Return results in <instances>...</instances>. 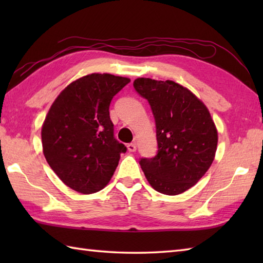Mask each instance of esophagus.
<instances>
[{
  "instance_id": "34e87169",
  "label": "esophagus",
  "mask_w": 263,
  "mask_h": 263,
  "mask_svg": "<svg viewBox=\"0 0 263 263\" xmlns=\"http://www.w3.org/2000/svg\"><path fill=\"white\" fill-rule=\"evenodd\" d=\"M127 150L130 153H135L136 150H137V146H136V143H128L127 144Z\"/></svg>"
}]
</instances>
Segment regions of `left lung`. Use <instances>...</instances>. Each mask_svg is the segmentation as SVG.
I'll use <instances>...</instances> for the list:
<instances>
[{
    "instance_id": "obj_1",
    "label": "left lung",
    "mask_w": 263,
    "mask_h": 263,
    "mask_svg": "<svg viewBox=\"0 0 263 263\" xmlns=\"http://www.w3.org/2000/svg\"><path fill=\"white\" fill-rule=\"evenodd\" d=\"M136 91L146 98L156 122L158 152L141 158L149 184L167 195L185 192L198 183L215 158L218 133L208 108L178 83L138 78Z\"/></svg>"
}]
</instances>
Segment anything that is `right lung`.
Returning a JSON list of instances; mask_svg holds the SVG:
<instances>
[{
	"label": "right lung",
	"mask_w": 263,
	"mask_h": 263,
	"mask_svg": "<svg viewBox=\"0 0 263 263\" xmlns=\"http://www.w3.org/2000/svg\"><path fill=\"white\" fill-rule=\"evenodd\" d=\"M128 78L92 73L66 87L54 100L42 127L43 153L60 180L90 194L107 185L124 144L114 137L111 99Z\"/></svg>",
	"instance_id": "right-lung-1"
}]
</instances>
